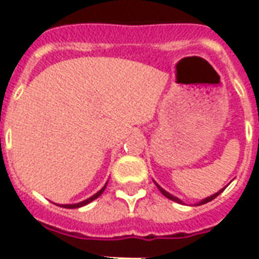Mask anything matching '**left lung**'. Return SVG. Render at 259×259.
<instances>
[{"label": "left lung", "mask_w": 259, "mask_h": 259, "mask_svg": "<svg viewBox=\"0 0 259 259\" xmlns=\"http://www.w3.org/2000/svg\"><path fill=\"white\" fill-rule=\"evenodd\" d=\"M155 185H157V183H155ZM157 187H158V189H159V191H161V193H162V194L165 195V197H166V198H169V200L175 201V202H179V204H182V200H179L178 197H175V195L169 194L168 191L163 190V189H162V187H161V186H158V185H157ZM222 191H223V189H222V190L218 191V193H215V194H212L211 197H206V198H204V200H202V201H200V202H198L197 205H202V204H206V202H209V201H212V200H213V198H217L218 195L221 194Z\"/></svg>", "instance_id": "left-lung-1"}]
</instances>
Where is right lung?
<instances>
[{
	"mask_svg": "<svg viewBox=\"0 0 259 259\" xmlns=\"http://www.w3.org/2000/svg\"><path fill=\"white\" fill-rule=\"evenodd\" d=\"M105 187H107V185L104 186V187H102L101 190L98 191V193H96V194H94V195H91L90 198H87V200L81 201V202H77V204H65V205H61V206H64V208H80V206L87 205L89 202H91V201H94V200H96V198H98V197H100V195H101L102 193H104V190H105Z\"/></svg>",
	"mask_w": 259,
	"mask_h": 259,
	"instance_id": "add662e5",
	"label": "right lung"
}]
</instances>
